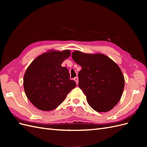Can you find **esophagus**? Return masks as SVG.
Returning a JSON list of instances; mask_svg holds the SVG:
<instances>
[{
  "label": "esophagus",
  "mask_w": 147,
  "mask_h": 147,
  "mask_svg": "<svg viewBox=\"0 0 147 147\" xmlns=\"http://www.w3.org/2000/svg\"><path fill=\"white\" fill-rule=\"evenodd\" d=\"M74 80L75 81V82H76L77 84H78V78L77 77H75L74 78Z\"/></svg>",
  "instance_id": "esophagus-1"
}]
</instances>
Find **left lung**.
<instances>
[{
	"instance_id": "1",
	"label": "left lung",
	"mask_w": 147,
	"mask_h": 147,
	"mask_svg": "<svg viewBox=\"0 0 147 147\" xmlns=\"http://www.w3.org/2000/svg\"><path fill=\"white\" fill-rule=\"evenodd\" d=\"M72 55L82 67L78 86L86 96L88 104L97 112L112 110L121 99L124 87V78L119 66L100 53L75 51Z\"/></svg>"
}]
</instances>
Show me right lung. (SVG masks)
I'll list each match as a JSON object with an SVG mask.
<instances>
[{
  "instance_id": "add662e5",
  "label": "right lung",
  "mask_w": 147,
  "mask_h": 147,
  "mask_svg": "<svg viewBox=\"0 0 147 147\" xmlns=\"http://www.w3.org/2000/svg\"><path fill=\"white\" fill-rule=\"evenodd\" d=\"M69 50H49L38 56L26 69L23 78L25 94L35 107L50 111L63 102L76 86L63 61L70 56Z\"/></svg>"
}]
</instances>
